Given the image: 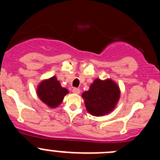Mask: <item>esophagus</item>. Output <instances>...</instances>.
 Segmentation results:
<instances>
[{
    "instance_id": "esophagus-1",
    "label": "esophagus",
    "mask_w": 160,
    "mask_h": 160,
    "mask_svg": "<svg viewBox=\"0 0 160 160\" xmlns=\"http://www.w3.org/2000/svg\"><path fill=\"white\" fill-rule=\"evenodd\" d=\"M72 91H73V94H80V90H79L78 88H73Z\"/></svg>"
}]
</instances>
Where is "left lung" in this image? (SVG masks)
Wrapping results in <instances>:
<instances>
[{
  "instance_id": "obj_1",
  "label": "left lung",
  "mask_w": 160,
  "mask_h": 160,
  "mask_svg": "<svg viewBox=\"0 0 160 160\" xmlns=\"http://www.w3.org/2000/svg\"><path fill=\"white\" fill-rule=\"evenodd\" d=\"M87 111L94 116H103L113 111L120 98V89L110 78H96L90 89L82 94Z\"/></svg>"
}]
</instances>
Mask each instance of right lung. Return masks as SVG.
Listing matches in <instances>:
<instances>
[{
  "label": "right lung",
  "instance_id": "1",
  "mask_svg": "<svg viewBox=\"0 0 160 160\" xmlns=\"http://www.w3.org/2000/svg\"><path fill=\"white\" fill-rule=\"evenodd\" d=\"M69 93L66 88L61 86L57 77L53 76L41 82L37 88V94L41 101L50 108L58 107Z\"/></svg>",
  "mask_w": 160,
  "mask_h": 160
}]
</instances>
